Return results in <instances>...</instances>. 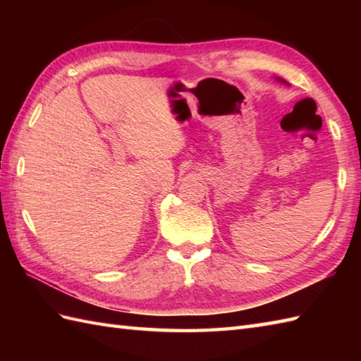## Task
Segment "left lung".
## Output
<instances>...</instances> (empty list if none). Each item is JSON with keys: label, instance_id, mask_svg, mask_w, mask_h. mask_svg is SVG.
Returning a JSON list of instances; mask_svg holds the SVG:
<instances>
[{"label": "left lung", "instance_id": "obj_1", "mask_svg": "<svg viewBox=\"0 0 361 361\" xmlns=\"http://www.w3.org/2000/svg\"><path fill=\"white\" fill-rule=\"evenodd\" d=\"M276 80H279V82H282V83H286V85H288V83H287L286 80H283V79H279V78H278V79H276Z\"/></svg>", "mask_w": 361, "mask_h": 361}]
</instances>
